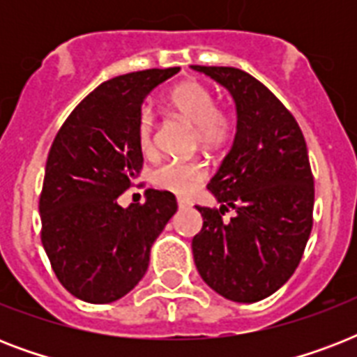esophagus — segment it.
Masks as SVG:
<instances>
[{
  "label": "esophagus",
  "mask_w": 357,
  "mask_h": 357,
  "mask_svg": "<svg viewBox=\"0 0 357 357\" xmlns=\"http://www.w3.org/2000/svg\"><path fill=\"white\" fill-rule=\"evenodd\" d=\"M190 204L187 200H183V198H178V207L179 209H187V207H189Z\"/></svg>",
  "instance_id": "34e87169"
}]
</instances>
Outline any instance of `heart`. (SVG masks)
Listing matches in <instances>:
<instances>
[{"label": "heart", "mask_w": 357, "mask_h": 357, "mask_svg": "<svg viewBox=\"0 0 357 357\" xmlns=\"http://www.w3.org/2000/svg\"><path fill=\"white\" fill-rule=\"evenodd\" d=\"M168 107L176 116L192 126L196 139L204 148L215 150L226 144L234 129V122L228 114L218 111L217 100L206 86L196 81H185L168 94ZM155 122L153 114L144 109L137 122V142L142 153L153 150ZM207 168L202 162H162L151 172V181L174 195L187 196L195 192L198 185L206 179Z\"/></svg>", "instance_id": "1"}]
</instances>
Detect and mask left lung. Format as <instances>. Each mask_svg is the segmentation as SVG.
<instances>
[{"instance_id": "8db88e82", "label": "left lung", "mask_w": 357, "mask_h": 357, "mask_svg": "<svg viewBox=\"0 0 357 357\" xmlns=\"http://www.w3.org/2000/svg\"><path fill=\"white\" fill-rule=\"evenodd\" d=\"M224 86L235 103V137L207 185L218 209L196 206L192 238L202 280L224 298L252 304L296 271L313 226V176L302 129L263 83L229 66H190ZM235 208L224 221L222 215Z\"/></svg>"}]
</instances>
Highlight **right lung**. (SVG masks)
Instances as JSON below:
<instances>
[{
  "label": "right lung",
  "mask_w": 357,
  "mask_h": 357,
  "mask_svg": "<svg viewBox=\"0 0 357 357\" xmlns=\"http://www.w3.org/2000/svg\"><path fill=\"white\" fill-rule=\"evenodd\" d=\"M179 68L119 75L72 111L46 161L38 213L42 246L75 298L109 304L142 280L151 244L178 211L168 190L146 189L144 204L119 196L142 168L137 122L146 96Z\"/></svg>",
  "instance_id": "obj_1"
}]
</instances>
